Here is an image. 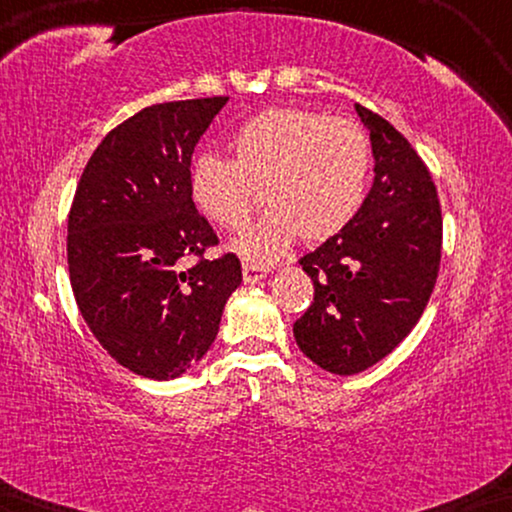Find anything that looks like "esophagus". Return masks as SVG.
<instances>
[{
    "instance_id": "obj_1",
    "label": "esophagus",
    "mask_w": 512,
    "mask_h": 512,
    "mask_svg": "<svg viewBox=\"0 0 512 512\" xmlns=\"http://www.w3.org/2000/svg\"><path fill=\"white\" fill-rule=\"evenodd\" d=\"M268 275V270L261 268V265H254V263H242V279L244 284H256L261 282V279Z\"/></svg>"
}]
</instances>
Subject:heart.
<instances>
[{"instance_id": "b5f03b06", "label": "heart", "mask_w": 512, "mask_h": 512, "mask_svg": "<svg viewBox=\"0 0 512 512\" xmlns=\"http://www.w3.org/2000/svg\"><path fill=\"white\" fill-rule=\"evenodd\" d=\"M235 160L200 153L191 167L195 205L221 228H242L265 184L270 209L233 240L247 263L277 261L303 233L326 240L354 219L366 198L370 139L352 118L279 107L251 116L233 137Z\"/></svg>"}]
</instances>
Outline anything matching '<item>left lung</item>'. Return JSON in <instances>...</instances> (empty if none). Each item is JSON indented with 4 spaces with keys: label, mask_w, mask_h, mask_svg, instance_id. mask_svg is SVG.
I'll use <instances>...</instances> for the list:
<instances>
[{
    "label": "left lung",
    "mask_w": 512,
    "mask_h": 512,
    "mask_svg": "<svg viewBox=\"0 0 512 512\" xmlns=\"http://www.w3.org/2000/svg\"><path fill=\"white\" fill-rule=\"evenodd\" d=\"M370 130L375 179L352 221L300 258L314 300L293 324L307 359L361 373L401 345L436 286L443 216L431 172L389 121L356 104Z\"/></svg>",
    "instance_id": "left-lung-1"
}]
</instances>
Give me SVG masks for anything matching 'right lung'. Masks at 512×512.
<instances>
[{
	"instance_id": "1",
	"label": "right lung",
	"mask_w": 512,
	"mask_h": 512,
	"mask_svg": "<svg viewBox=\"0 0 512 512\" xmlns=\"http://www.w3.org/2000/svg\"><path fill=\"white\" fill-rule=\"evenodd\" d=\"M226 102L137 111L90 156L69 209V282L81 317L111 359L149 380H174L207 354L242 282L235 254L205 256L219 237L191 193L195 144ZM186 255L199 261L184 271Z\"/></svg>"
}]
</instances>
